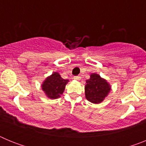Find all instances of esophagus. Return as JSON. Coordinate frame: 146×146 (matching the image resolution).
I'll return each instance as SVG.
<instances>
[{
    "instance_id": "esophagus-1",
    "label": "esophagus",
    "mask_w": 146,
    "mask_h": 146,
    "mask_svg": "<svg viewBox=\"0 0 146 146\" xmlns=\"http://www.w3.org/2000/svg\"><path fill=\"white\" fill-rule=\"evenodd\" d=\"M74 79L76 80H80L81 79V77L80 76H75V77H74Z\"/></svg>"
}]
</instances>
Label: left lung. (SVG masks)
Segmentation results:
<instances>
[{
	"mask_svg": "<svg viewBox=\"0 0 146 146\" xmlns=\"http://www.w3.org/2000/svg\"><path fill=\"white\" fill-rule=\"evenodd\" d=\"M110 90V85L106 80L102 78L98 74L92 73L85 86L86 98L91 103L99 104L108 96Z\"/></svg>",
	"mask_w": 146,
	"mask_h": 146,
	"instance_id": "left-lung-1",
	"label": "left lung"
}]
</instances>
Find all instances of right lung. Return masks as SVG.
Segmentation results:
<instances>
[{
  "mask_svg": "<svg viewBox=\"0 0 146 146\" xmlns=\"http://www.w3.org/2000/svg\"><path fill=\"white\" fill-rule=\"evenodd\" d=\"M68 82V80L63 79L58 72H53L43 82L42 85V90L50 99H58L64 93Z\"/></svg>",
  "mask_w": 146,
  "mask_h": 146,
  "instance_id": "1",
  "label": "right lung"
}]
</instances>
